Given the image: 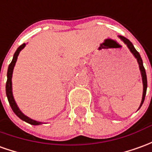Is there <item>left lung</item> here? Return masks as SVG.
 Listing matches in <instances>:
<instances>
[{
  "label": "left lung",
  "instance_id": "8db88e82",
  "mask_svg": "<svg viewBox=\"0 0 152 152\" xmlns=\"http://www.w3.org/2000/svg\"><path fill=\"white\" fill-rule=\"evenodd\" d=\"M121 39V40L124 41V43L128 46V48H129V50L133 54V56L135 57V58H137V61L138 62L139 64V69L141 71V75H142V83H143V94H142V102H141V104H140V107L139 109L141 108V106L142 105L143 102H144V99H145V96H146V88H147V80H146V71H145V68L143 66V62L142 60V58L140 56V54L136 50L134 46L132 45V43L128 40V39H126L124 36H118Z\"/></svg>",
  "mask_w": 152,
  "mask_h": 152
}]
</instances>
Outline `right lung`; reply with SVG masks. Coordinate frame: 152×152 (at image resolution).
Segmentation results:
<instances>
[{
    "label": "right lung",
    "mask_w": 152,
    "mask_h": 152,
    "mask_svg": "<svg viewBox=\"0 0 152 152\" xmlns=\"http://www.w3.org/2000/svg\"><path fill=\"white\" fill-rule=\"evenodd\" d=\"M25 43H23L22 45L19 47L17 48V50L15 51V53L14 54L13 59L10 62V64L9 65V67H8V71H7V81H6V96H7V99H8V101L10 103V105L11 107V109L13 110V112L17 116L19 117L20 119H22L24 122L28 123V124H31V125H40L43 123L42 122H38V121L34 120L30 118H28L26 115H24V113H22L20 111V109H19V107L17 106L16 103L15 101V99L13 97V93H12V74H13V70L14 67H15V62L17 61V58H18V56H19V53L24 47H25Z\"/></svg>",
    "instance_id": "obj_1"
}]
</instances>
